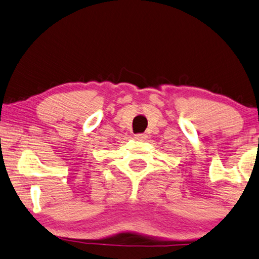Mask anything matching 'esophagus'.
Listing matches in <instances>:
<instances>
[{
    "label": "esophagus",
    "instance_id": "obj_1",
    "mask_svg": "<svg viewBox=\"0 0 259 259\" xmlns=\"http://www.w3.org/2000/svg\"><path fill=\"white\" fill-rule=\"evenodd\" d=\"M134 138H135V140H139V141H145V140L147 139V134H145V133L135 134Z\"/></svg>",
    "mask_w": 259,
    "mask_h": 259
}]
</instances>
